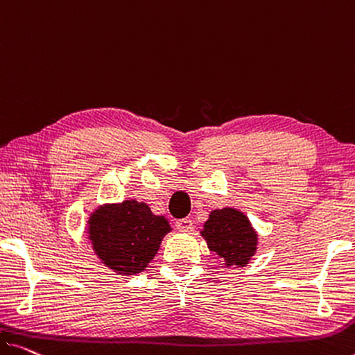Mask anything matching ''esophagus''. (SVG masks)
<instances>
[{
	"instance_id": "obj_1",
	"label": "esophagus",
	"mask_w": 355,
	"mask_h": 355,
	"mask_svg": "<svg viewBox=\"0 0 355 355\" xmlns=\"http://www.w3.org/2000/svg\"><path fill=\"white\" fill-rule=\"evenodd\" d=\"M176 227H178V230L179 232H192V228H193V222H192V219H189V217H185V219H179L178 222H176Z\"/></svg>"
}]
</instances>
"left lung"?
<instances>
[{"mask_svg":"<svg viewBox=\"0 0 355 355\" xmlns=\"http://www.w3.org/2000/svg\"><path fill=\"white\" fill-rule=\"evenodd\" d=\"M201 236L227 266L248 265L257 250V232L241 211L233 208L212 211Z\"/></svg>","mask_w":355,"mask_h":355,"instance_id":"obj_1","label":"left lung"}]
</instances>
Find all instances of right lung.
<instances>
[{
	"mask_svg": "<svg viewBox=\"0 0 355 355\" xmlns=\"http://www.w3.org/2000/svg\"><path fill=\"white\" fill-rule=\"evenodd\" d=\"M168 232L170 222L136 200L101 206L89 219V239L98 259L123 276L143 271Z\"/></svg>",
	"mask_w": 355,
	"mask_h": 355,
	"instance_id": "obj_1",
	"label": "right lung"
}]
</instances>
